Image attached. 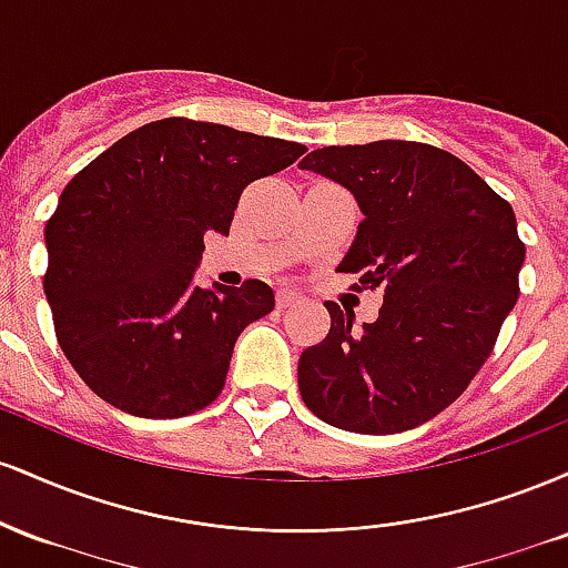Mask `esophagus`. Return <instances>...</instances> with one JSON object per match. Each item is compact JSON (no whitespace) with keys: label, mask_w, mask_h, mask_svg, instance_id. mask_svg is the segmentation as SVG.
<instances>
[{"label":"esophagus","mask_w":568,"mask_h":568,"mask_svg":"<svg viewBox=\"0 0 568 568\" xmlns=\"http://www.w3.org/2000/svg\"><path fill=\"white\" fill-rule=\"evenodd\" d=\"M298 302V296L293 291H288V288H280L277 291V310H285V306H291V304H296Z\"/></svg>","instance_id":"34e87169"}]
</instances>
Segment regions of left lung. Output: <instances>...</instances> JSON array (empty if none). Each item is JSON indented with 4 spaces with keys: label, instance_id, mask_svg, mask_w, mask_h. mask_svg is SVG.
I'll use <instances>...</instances> for the list:
<instances>
[{
    "label": "left lung",
    "instance_id": "obj_1",
    "mask_svg": "<svg viewBox=\"0 0 568 568\" xmlns=\"http://www.w3.org/2000/svg\"><path fill=\"white\" fill-rule=\"evenodd\" d=\"M304 171L338 181L363 211L338 272L384 291L374 323L325 302L331 331L298 361L306 408L338 429L425 425L467 389L518 302L526 245L510 202L452 152L419 141L323 146Z\"/></svg>",
    "mask_w": 568,
    "mask_h": 568
}]
</instances>
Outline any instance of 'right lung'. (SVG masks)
Wrapping results in <instances>:
<instances>
[{"mask_svg": "<svg viewBox=\"0 0 568 568\" xmlns=\"http://www.w3.org/2000/svg\"><path fill=\"white\" fill-rule=\"evenodd\" d=\"M304 143L186 116L149 122L84 165L44 226L55 338L101 400L175 419L221 395L247 323L275 310L262 280L192 283L205 234H230L240 194Z\"/></svg>", "mask_w": 568, "mask_h": 568, "instance_id": "add662e5", "label": "right lung"}]
</instances>
